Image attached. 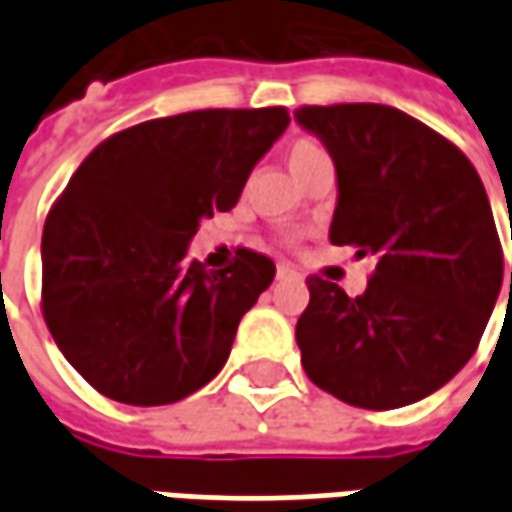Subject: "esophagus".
<instances>
[{
	"label": "esophagus",
	"instance_id": "esophagus-1",
	"mask_svg": "<svg viewBox=\"0 0 512 512\" xmlns=\"http://www.w3.org/2000/svg\"><path fill=\"white\" fill-rule=\"evenodd\" d=\"M277 277L279 279H296V277H299V271H296L293 266H288V263H279Z\"/></svg>",
	"mask_w": 512,
	"mask_h": 512
}]
</instances>
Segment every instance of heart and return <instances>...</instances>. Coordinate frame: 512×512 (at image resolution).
I'll use <instances>...</instances> for the list:
<instances>
[{
	"instance_id": "1",
	"label": "heart",
	"mask_w": 512,
	"mask_h": 512,
	"mask_svg": "<svg viewBox=\"0 0 512 512\" xmlns=\"http://www.w3.org/2000/svg\"><path fill=\"white\" fill-rule=\"evenodd\" d=\"M288 164L293 169V175L304 183V178L310 175L312 169L323 167V164H332L329 150L312 139V136H296L288 145ZM285 244H296V235H285Z\"/></svg>"
}]
</instances>
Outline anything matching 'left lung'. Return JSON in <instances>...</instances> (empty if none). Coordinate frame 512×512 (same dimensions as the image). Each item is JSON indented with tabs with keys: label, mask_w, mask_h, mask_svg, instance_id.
Listing matches in <instances>:
<instances>
[{
	"label": "left lung",
	"mask_w": 512,
	"mask_h": 512,
	"mask_svg": "<svg viewBox=\"0 0 512 512\" xmlns=\"http://www.w3.org/2000/svg\"><path fill=\"white\" fill-rule=\"evenodd\" d=\"M296 120L337 167L332 244L376 257L362 296L307 279L304 373L348 406L417 403L472 359L502 288L483 180L461 147L395 106H301Z\"/></svg>",
	"instance_id": "1"
}]
</instances>
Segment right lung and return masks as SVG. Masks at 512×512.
Masks as SVG:
<instances>
[{
    "label": "right lung",
    "mask_w": 512,
    "mask_h": 512,
    "mask_svg": "<svg viewBox=\"0 0 512 512\" xmlns=\"http://www.w3.org/2000/svg\"><path fill=\"white\" fill-rule=\"evenodd\" d=\"M290 123L285 106L200 109L123 128L84 158L43 224L40 310L101 395L167 406L211 381L274 260L238 246L205 271L186 249L233 208Z\"/></svg>",
    "instance_id": "obj_1"
}]
</instances>
